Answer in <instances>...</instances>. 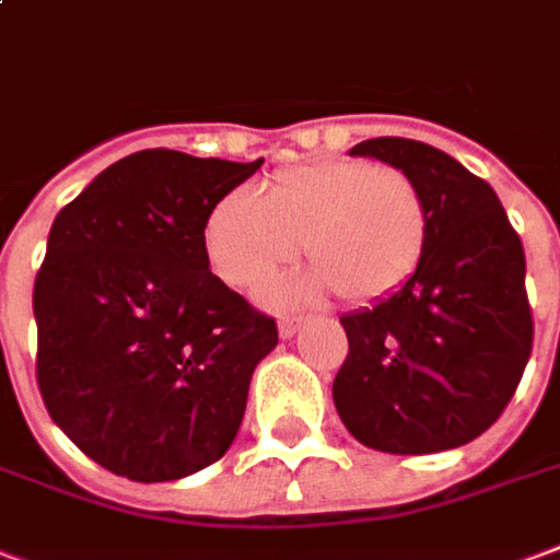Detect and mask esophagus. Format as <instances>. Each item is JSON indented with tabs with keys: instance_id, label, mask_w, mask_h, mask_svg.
I'll list each match as a JSON object with an SVG mask.
<instances>
[{
	"instance_id": "1",
	"label": "esophagus",
	"mask_w": 560,
	"mask_h": 560,
	"mask_svg": "<svg viewBox=\"0 0 560 560\" xmlns=\"http://www.w3.org/2000/svg\"><path fill=\"white\" fill-rule=\"evenodd\" d=\"M277 330H280V336H283V339H292V336L301 330V322H298V318H280Z\"/></svg>"
}]
</instances>
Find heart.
<instances>
[{"mask_svg":"<svg viewBox=\"0 0 560 560\" xmlns=\"http://www.w3.org/2000/svg\"><path fill=\"white\" fill-rule=\"evenodd\" d=\"M431 242V209L410 174L393 165L325 159L277 171L262 200L233 191L209 212L206 256L233 289H254L304 247L313 268L265 285L271 306L330 292L372 304L405 289Z\"/></svg>","mask_w":560,"mask_h":560,"instance_id":"1","label":"heart"}]
</instances>
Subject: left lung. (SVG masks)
<instances>
[{
	"label": "left lung",
	"instance_id": "8db88e82",
	"mask_svg": "<svg viewBox=\"0 0 560 560\" xmlns=\"http://www.w3.org/2000/svg\"><path fill=\"white\" fill-rule=\"evenodd\" d=\"M351 155L401 167L431 209L413 280L342 315L348 357L334 381L345 428L389 455L472 443L514 398L532 357L520 235L485 179L410 138H369Z\"/></svg>",
	"mask_w": 560,
	"mask_h": 560
}]
</instances>
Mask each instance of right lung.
<instances>
[{
  "mask_svg": "<svg viewBox=\"0 0 560 560\" xmlns=\"http://www.w3.org/2000/svg\"><path fill=\"white\" fill-rule=\"evenodd\" d=\"M265 159L141 150L52 221L35 280L52 422L129 481H176L233 445L275 318L209 271L206 221Z\"/></svg>",
  "mask_w": 560,
  "mask_h": 560,
  "instance_id": "add662e5",
  "label": "right lung"
}]
</instances>
